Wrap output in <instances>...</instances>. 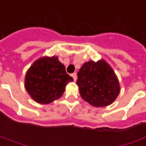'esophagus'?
<instances>
[{
	"label": "esophagus",
	"mask_w": 146,
	"mask_h": 146,
	"mask_svg": "<svg viewBox=\"0 0 146 146\" xmlns=\"http://www.w3.org/2000/svg\"><path fill=\"white\" fill-rule=\"evenodd\" d=\"M72 77H73V80L76 82V80H77V73H73V74H72Z\"/></svg>",
	"instance_id": "esophagus-1"
}]
</instances>
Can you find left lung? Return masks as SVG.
<instances>
[{"label": "left lung", "instance_id": "left-lung-1", "mask_svg": "<svg viewBox=\"0 0 146 146\" xmlns=\"http://www.w3.org/2000/svg\"><path fill=\"white\" fill-rule=\"evenodd\" d=\"M76 84L82 98L95 107L111 105L120 92L117 76L105 60L84 63Z\"/></svg>", "mask_w": 146, "mask_h": 146}]
</instances>
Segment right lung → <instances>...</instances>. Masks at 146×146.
Returning a JSON list of instances; mask_svg holds the SVG:
<instances>
[{"mask_svg":"<svg viewBox=\"0 0 146 146\" xmlns=\"http://www.w3.org/2000/svg\"><path fill=\"white\" fill-rule=\"evenodd\" d=\"M73 78L65 71L57 56L41 57L36 60L25 75V89L39 104H50L60 98L65 86Z\"/></svg>","mask_w":146,"mask_h":146,"instance_id":"add662e5","label":"right lung"}]
</instances>
